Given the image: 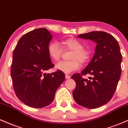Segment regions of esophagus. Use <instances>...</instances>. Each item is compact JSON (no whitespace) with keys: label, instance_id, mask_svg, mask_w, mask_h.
Segmentation results:
<instances>
[{"label":"esophagus","instance_id":"34e87169","mask_svg":"<svg viewBox=\"0 0 128 128\" xmlns=\"http://www.w3.org/2000/svg\"><path fill=\"white\" fill-rule=\"evenodd\" d=\"M65 78H66V79H69V78H71V76H69L68 74H66V75H65Z\"/></svg>","mask_w":128,"mask_h":128}]
</instances>
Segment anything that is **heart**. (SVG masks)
Masks as SVG:
<instances>
[{"label":"heart","instance_id":"1","mask_svg":"<svg viewBox=\"0 0 128 128\" xmlns=\"http://www.w3.org/2000/svg\"><path fill=\"white\" fill-rule=\"evenodd\" d=\"M60 45L57 42H52L48 47V54L54 61H58L63 54V50L71 51L68 62H61L56 65L57 70L69 74L77 71L80 67V64H85L90 58V51L86 48H83V45L78 40L70 38L61 41Z\"/></svg>","mask_w":128,"mask_h":128}]
</instances>
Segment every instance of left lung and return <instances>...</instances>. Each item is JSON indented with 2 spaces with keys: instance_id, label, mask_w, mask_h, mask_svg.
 <instances>
[{
  "instance_id": "1",
  "label": "left lung",
  "mask_w": 128,
  "mask_h": 128,
  "mask_svg": "<svg viewBox=\"0 0 128 128\" xmlns=\"http://www.w3.org/2000/svg\"><path fill=\"white\" fill-rule=\"evenodd\" d=\"M78 37L97 44L95 54L86 68L72 76L76 83L72 92L76 102L82 106L97 108L107 103L114 95L122 73V56L118 42L104 31L80 34ZM90 74L88 80L83 75Z\"/></svg>"
}]
</instances>
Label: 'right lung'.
I'll return each mask as SVG.
<instances>
[{
	"label": "right lung",
	"mask_w": 128,
	"mask_h": 128,
	"mask_svg": "<svg viewBox=\"0 0 128 128\" xmlns=\"http://www.w3.org/2000/svg\"><path fill=\"white\" fill-rule=\"evenodd\" d=\"M52 37L44 28L30 31L20 38L12 53L11 76L14 92L22 102L35 108L51 104L65 78L59 70L44 73L54 66L48 51Z\"/></svg>",
	"instance_id": "add662e5"
}]
</instances>
